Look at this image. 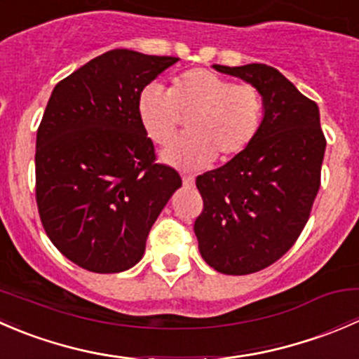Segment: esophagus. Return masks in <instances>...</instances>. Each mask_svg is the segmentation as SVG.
<instances>
[{
  "label": "esophagus",
  "instance_id": "obj_1",
  "mask_svg": "<svg viewBox=\"0 0 359 359\" xmlns=\"http://www.w3.org/2000/svg\"><path fill=\"white\" fill-rule=\"evenodd\" d=\"M182 182H184V186H187V187L194 186V177L193 175H184Z\"/></svg>",
  "mask_w": 359,
  "mask_h": 359
}]
</instances>
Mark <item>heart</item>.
Returning a JSON list of instances; mask_svg holds the SVG:
<instances>
[{
    "mask_svg": "<svg viewBox=\"0 0 359 359\" xmlns=\"http://www.w3.org/2000/svg\"><path fill=\"white\" fill-rule=\"evenodd\" d=\"M137 114L147 137L163 147L175 142L184 118H191V135L163 158L182 168H203L217 154L226 161L248 149L262 125L264 100L252 83H233L208 69H191L173 78L170 90L159 83L144 86Z\"/></svg>",
    "mask_w": 359,
    "mask_h": 359,
    "instance_id": "b5f03b06",
    "label": "heart"
}]
</instances>
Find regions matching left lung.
Listing matches in <instances>:
<instances>
[{
    "mask_svg": "<svg viewBox=\"0 0 359 359\" xmlns=\"http://www.w3.org/2000/svg\"><path fill=\"white\" fill-rule=\"evenodd\" d=\"M213 69L255 85L264 100L262 125L248 149L196 177L201 257L219 273L241 276L276 262L300 236L320 191L327 139L316 102L278 69Z\"/></svg>",
    "mask_w": 359,
    "mask_h": 359,
    "instance_id": "1",
    "label": "left lung"
}]
</instances>
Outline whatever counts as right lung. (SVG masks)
<instances>
[{"label":"right lung","instance_id":"add662e5","mask_svg":"<svg viewBox=\"0 0 359 359\" xmlns=\"http://www.w3.org/2000/svg\"><path fill=\"white\" fill-rule=\"evenodd\" d=\"M177 60L109 50L50 95L36 135V203L50 241L83 269L135 266L182 186L175 168L156 163L137 114L140 90Z\"/></svg>","mask_w":359,"mask_h":359}]
</instances>
